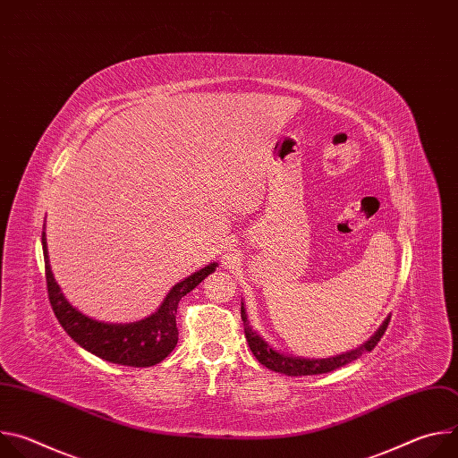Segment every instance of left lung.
Wrapping results in <instances>:
<instances>
[{
    "mask_svg": "<svg viewBox=\"0 0 458 458\" xmlns=\"http://www.w3.org/2000/svg\"><path fill=\"white\" fill-rule=\"evenodd\" d=\"M241 318H242V324H244V335H246L248 346H250L251 353L255 355V359L263 366H267L268 369L277 371V373H284V375H290V377L328 373V371H334L341 366L350 364L352 360H357L362 353L371 352L378 344V341L382 339V335L387 328V322H389V317H387L369 341H366L362 346H359L352 352H346L343 355L330 357V359H301V357L284 355V353L274 350L263 337H260L257 332H253L251 326L248 324V315H246V310H244L242 304H241Z\"/></svg>",
    "mask_w": 458,
    "mask_h": 458,
    "instance_id": "left-lung-1",
    "label": "left lung"
}]
</instances>
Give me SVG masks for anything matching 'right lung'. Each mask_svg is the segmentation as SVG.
<instances>
[{"instance_id":"1","label":"right lung","mask_w":458,"mask_h":458,"mask_svg":"<svg viewBox=\"0 0 458 458\" xmlns=\"http://www.w3.org/2000/svg\"><path fill=\"white\" fill-rule=\"evenodd\" d=\"M41 244L45 257L48 301L55 318L63 326V330L87 352L94 353L103 360L121 366L148 368L161 362L172 353L179 335L175 326L179 301L217 268V263H210L203 270L195 272L184 281L177 283L168 292L157 311L152 313L150 317L128 324H110L83 315L64 299L48 265L45 226L41 233Z\"/></svg>"}]
</instances>
